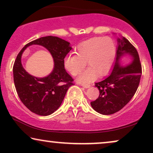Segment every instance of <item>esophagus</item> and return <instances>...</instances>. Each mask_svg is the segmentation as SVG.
Masks as SVG:
<instances>
[{
  "mask_svg": "<svg viewBox=\"0 0 153 153\" xmlns=\"http://www.w3.org/2000/svg\"><path fill=\"white\" fill-rule=\"evenodd\" d=\"M80 85L83 88H88L91 86V85H89V84H80Z\"/></svg>",
  "mask_w": 153,
  "mask_h": 153,
  "instance_id": "34e87169",
  "label": "esophagus"
}]
</instances>
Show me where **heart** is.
<instances>
[{
  "instance_id": "heart-1",
  "label": "heart",
  "mask_w": 153,
  "mask_h": 153,
  "mask_svg": "<svg viewBox=\"0 0 153 153\" xmlns=\"http://www.w3.org/2000/svg\"><path fill=\"white\" fill-rule=\"evenodd\" d=\"M115 45L109 37H95L82 42L75 48L73 55L65 58V67L72 75L80 74L85 67L89 68L79 75L78 80L88 83L95 80L98 74L103 75L109 70L115 56Z\"/></svg>"
}]
</instances>
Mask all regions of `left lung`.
Listing matches in <instances>:
<instances>
[{"label":"left lung","instance_id":"8db88e82","mask_svg":"<svg viewBox=\"0 0 153 153\" xmlns=\"http://www.w3.org/2000/svg\"><path fill=\"white\" fill-rule=\"evenodd\" d=\"M125 54L133 57V62L120 65V58ZM142 75V65L136 48L126 38L118 39L115 62L108 76L95 86L99 90L97 99L91 101L92 108L103 115L113 114L129 103L136 93Z\"/></svg>","mask_w":153,"mask_h":153}]
</instances>
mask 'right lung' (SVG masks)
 Returning <instances> with one entry per match:
<instances>
[{
  "mask_svg": "<svg viewBox=\"0 0 153 153\" xmlns=\"http://www.w3.org/2000/svg\"><path fill=\"white\" fill-rule=\"evenodd\" d=\"M32 44L45 47L52 54L54 68L44 78L29 74L22 68L21 55L24 50ZM72 47L70 43L57 36H44L28 43L20 51L13 65V81L22 102L33 113L48 116L60 106L73 79L65 69L64 59Z\"/></svg>",
  "mask_w": 153,
  "mask_h": 153,
  "instance_id": "right-lung-1",
  "label": "right lung"
}]
</instances>
